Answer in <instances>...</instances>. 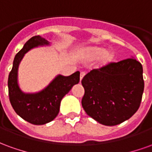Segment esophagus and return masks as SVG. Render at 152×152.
Returning a JSON list of instances; mask_svg holds the SVG:
<instances>
[{"instance_id": "34e87169", "label": "esophagus", "mask_w": 152, "mask_h": 152, "mask_svg": "<svg viewBox=\"0 0 152 152\" xmlns=\"http://www.w3.org/2000/svg\"><path fill=\"white\" fill-rule=\"evenodd\" d=\"M85 75H86V72H80V81H81V80L83 79V77L85 76Z\"/></svg>"}]
</instances>
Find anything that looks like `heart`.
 Returning <instances> with one entry per match:
<instances>
[{"mask_svg":"<svg viewBox=\"0 0 152 152\" xmlns=\"http://www.w3.org/2000/svg\"><path fill=\"white\" fill-rule=\"evenodd\" d=\"M82 55L84 59L87 62H92L99 58L97 63L99 68L107 66L115 58V53L112 50H107L105 47L99 45L87 47L83 51Z\"/></svg>","mask_w":152,"mask_h":152,"instance_id":"heart-1","label":"heart"}]
</instances>
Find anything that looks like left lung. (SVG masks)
Returning <instances> with one entry per match:
<instances>
[{"instance_id": "obj_1", "label": "left lung", "mask_w": 152, "mask_h": 152, "mask_svg": "<svg viewBox=\"0 0 152 152\" xmlns=\"http://www.w3.org/2000/svg\"><path fill=\"white\" fill-rule=\"evenodd\" d=\"M142 64L133 57L90 71L81 80V104L87 115L107 126L129 120L142 101Z\"/></svg>"}]
</instances>
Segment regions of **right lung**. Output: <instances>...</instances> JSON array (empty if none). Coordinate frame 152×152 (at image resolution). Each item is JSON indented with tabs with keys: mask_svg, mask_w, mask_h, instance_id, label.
<instances>
[{
	"mask_svg": "<svg viewBox=\"0 0 152 152\" xmlns=\"http://www.w3.org/2000/svg\"><path fill=\"white\" fill-rule=\"evenodd\" d=\"M50 45L48 40L40 36L29 39L15 55L9 74V97L13 108L23 120L37 125L49 123L56 117L61 100L80 81V72H76L68 76L58 75L45 89L37 93L22 91L18 83V71L24 54L31 49Z\"/></svg>",
	"mask_w": 152,
	"mask_h": 152,
	"instance_id": "right-lung-1",
	"label": "right lung"
}]
</instances>
